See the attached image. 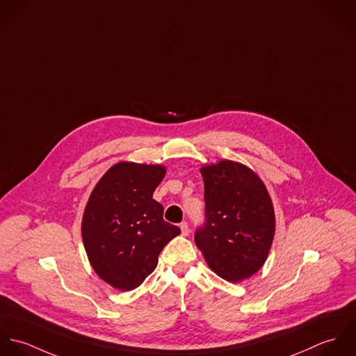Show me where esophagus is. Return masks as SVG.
<instances>
[{"mask_svg":"<svg viewBox=\"0 0 356 356\" xmlns=\"http://www.w3.org/2000/svg\"><path fill=\"white\" fill-rule=\"evenodd\" d=\"M180 229H181V234H183V235H188V234H190V227H188V222H186V221L180 222Z\"/></svg>","mask_w":356,"mask_h":356,"instance_id":"obj_1","label":"esophagus"}]
</instances>
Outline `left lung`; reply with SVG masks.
I'll return each instance as SVG.
<instances>
[{
    "label": "left lung",
    "mask_w": 356,
    "mask_h": 356,
    "mask_svg": "<svg viewBox=\"0 0 356 356\" xmlns=\"http://www.w3.org/2000/svg\"><path fill=\"white\" fill-rule=\"evenodd\" d=\"M205 221L195 243L208 266L228 282L256 274L267 260L275 214L264 183L248 166L220 161L204 166Z\"/></svg>",
    "instance_id": "8db88e82"
}]
</instances>
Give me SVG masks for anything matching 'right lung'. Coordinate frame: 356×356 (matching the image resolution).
<instances>
[{
	"label": "right lung",
	"instance_id": "obj_1",
	"mask_svg": "<svg viewBox=\"0 0 356 356\" xmlns=\"http://www.w3.org/2000/svg\"><path fill=\"white\" fill-rule=\"evenodd\" d=\"M166 170L161 165L120 162L95 186L82 217V239L96 274L132 290L155 270L163 246L180 228L163 220L152 200Z\"/></svg>",
	"mask_w": 356,
	"mask_h": 356
}]
</instances>
